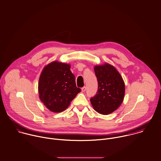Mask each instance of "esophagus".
I'll return each mask as SVG.
<instances>
[{
	"label": "esophagus",
	"mask_w": 161,
	"mask_h": 161,
	"mask_svg": "<svg viewBox=\"0 0 161 161\" xmlns=\"http://www.w3.org/2000/svg\"><path fill=\"white\" fill-rule=\"evenodd\" d=\"M81 91H82V92H85L86 91V87L84 86V87L81 88Z\"/></svg>",
	"instance_id": "esophagus-1"
}]
</instances>
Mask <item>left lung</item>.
I'll list each match as a JSON object with an SVG mask.
<instances>
[{"mask_svg": "<svg viewBox=\"0 0 161 161\" xmlns=\"http://www.w3.org/2000/svg\"><path fill=\"white\" fill-rule=\"evenodd\" d=\"M98 91L90 98L94 110L103 115H108L122 104L125 95V83L120 74L111 64L95 66Z\"/></svg>", "mask_w": 161, "mask_h": 161, "instance_id": "8db88e82", "label": "left lung"}]
</instances>
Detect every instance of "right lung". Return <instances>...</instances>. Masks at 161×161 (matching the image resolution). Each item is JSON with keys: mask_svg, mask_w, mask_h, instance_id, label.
Here are the masks:
<instances>
[{"mask_svg": "<svg viewBox=\"0 0 161 161\" xmlns=\"http://www.w3.org/2000/svg\"><path fill=\"white\" fill-rule=\"evenodd\" d=\"M39 98L50 111L59 113L65 110L81 92L77 88L75 75L69 64L53 61L41 72L38 83Z\"/></svg>", "mask_w": 161, "mask_h": 161, "instance_id": "right-lung-1", "label": "right lung"}]
</instances>
